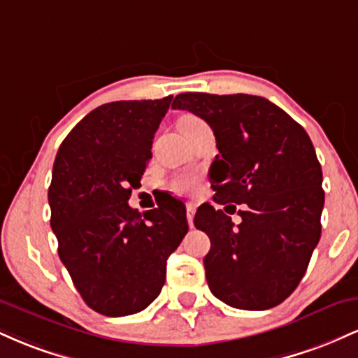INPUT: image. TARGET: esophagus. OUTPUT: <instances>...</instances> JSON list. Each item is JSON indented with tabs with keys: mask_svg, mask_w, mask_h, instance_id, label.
Listing matches in <instances>:
<instances>
[{
	"mask_svg": "<svg viewBox=\"0 0 358 358\" xmlns=\"http://www.w3.org/2000/svg\"><path fill=\"white\" fill-rule=\"evenodd\" d=\"M195 205H192V203H188L187 205V220H188V225H190V227H193V217H195Z\"/></svg>",
	"mask_w": 358,
	"mask_h": 358,
	"instance_id": "obj_1",
	"label": "esophagus"
}]
</instances>
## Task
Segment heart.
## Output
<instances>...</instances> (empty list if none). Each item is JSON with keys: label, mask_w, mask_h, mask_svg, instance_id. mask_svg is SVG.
Here are the masks:
<instances>
[{"label": "heart", "mask_w": 358, "mask_h": 358, "mask_svg": "<svg viewBox=\"0 0 358 358\" xmlns=\"http://www.w3.org/2000/svg\"><path fill=\"white\" fill-rule=\"evenodd\" d=\"M202 126H207L205 122L202 121L200 117L196 116H185L182 117V121H180V131H185V129H195V127H202ZM195 180L193 178H188V176H185V178H178L173 182V188L176 192H182V193H187V192H192L193 188H195Z\"/></svg>", "instance_id": "1"}]
</instances>
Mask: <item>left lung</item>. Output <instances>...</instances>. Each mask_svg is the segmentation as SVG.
I'll return each mask as SVG.
<instances>
[{"mask_svg":"<svg viewBox=\"0 0 358 358\" xmlns=\"http://www.w3.org/2000/svg\"><path fill=\"white\" fill-rule=\"evenodd\" d=\"M171 108L202 117L215 134L213 202L234 212L232 203L242 205L237 225L210 203L195 213L193 224L210 239L208 287L239 310L278 306L305 276L322 236L323 175L313 143L289 114L259 96L185 92Z\"/></svg>","mask_w":358,"mask_h":358,"instance_id":"obj_1","label":"left lung"}]
</instances>
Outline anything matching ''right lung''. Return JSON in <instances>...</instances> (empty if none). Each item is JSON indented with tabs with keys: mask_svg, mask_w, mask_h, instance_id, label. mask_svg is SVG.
<instances>
[{
	"mask_svg": "<svg viewBox=\"0 0 358 358\" xmlns=\"http://www.w3.org/2000/svg\"><path fill=\"white\" fill-rule=\"evenodd\" d=\"M170 102L171 96L102 104L55 156L48 203L60 261L85 305L101 315H133L153 303L168 256L188 232L185 205L175 196L143 215L127 203Z\"/></svg>",
	"mask_w": 358,
	"mask_h": 358,
	"instance_id": "right-lung-1",
	"label": "right lung"
}]
</instances>
